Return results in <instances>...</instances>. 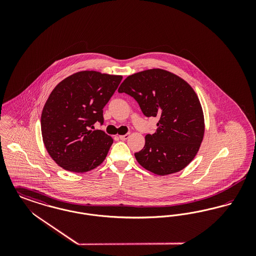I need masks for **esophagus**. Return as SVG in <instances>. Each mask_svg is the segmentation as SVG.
I'll use <instances>...</instances> for the list:
<instances>
[{"mask_svg":"<svg viewBox=\"0 0 256 256\" xmlns=\"http://www.w3.org/2000/svg\"><path fill=\"white\" fill-rule=\"evenodd\" d=\"M130 134H126L124 135H120L119 138L124 141V140H126L128 138H130Z\"/></svg>","mask_w":256,"mask_h":256,"instance_id":"1","label":"esophagus"}]
</instances>
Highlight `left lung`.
<instances>
[{
    "label": "left lung",
    "instance_id": "left-lung-1",
    "mask_svg": "<svg viewBox=\"0 0 256 256\" xmlns=\"http://www.w3.org/2000/svg\"><path fill=\"white\" fill-rule=\"evenodd\" d=\"M138 102L146 117H158V130L146 134L135 158L159 176L184 169L196 156L204 134V113L195 91L185 80L161 69L128 76L118 89Z\"/></svg>",
    "mask_w": 256,
    "mask_h": 256
}]
</instances>
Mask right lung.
Instances as JSON below:
<instances>
[{"instance_id":"add662e5","label":"right lung","mask_w":256,"mask_h":256,"mask_svg":"<svg viewBox=\"0 0 256 256\" xmlns=\"http://www.w3.org/2000/svg\"><path fill=\"white\" fill-rule=\"evenodd\" d=\"M122 76L82 71L66 78L50 94L41 114L43 142L64 170L84 172L106 159L113 139L94 124H104L102 108Z\"/></svg>"}]
</instances>
